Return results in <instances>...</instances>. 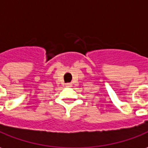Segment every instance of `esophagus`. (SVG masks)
I'll use <instances>...</instances> for the list:
<instances>
[{
    "instance_id": "1",
    "label": "esophagus",
    "mask_w": 148,
    "mask_h": 148,
    "mask_svg": "<svg viewBox=\"0 0 148 148\" xmlns=\"http://www.w3.org/2000/svg\"><path fill=\"white\" fill-rule=\"evenodd\" d=\"M72 85V84H71V83H68V84H65V86H66V87H71Z\"/></svg>"
}]
</instances>
